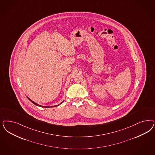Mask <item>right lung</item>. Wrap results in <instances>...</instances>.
I'll return each mask as SVG.
<instances>
[{
    "label": "right lung",
    "mask_w": 155,
    "mask_h": 155,
    "mask_svg": "<svg viewBox=\"0 0 155 155\" xmlns=\"http://www.w3.org/2000/svg\"><path fill=\"white\" fill-rule=\"evenodd\" d=\"M27 98H28V99H29V100H30V101L33 103V104H34L35 105H37V106H39V107H43V108H49V107H56V106L60 105V104H62V103H63V101H63L61 103H60V104H58V105H53V106H51V107H47V106H43V105H39V104H37V103H35L34 101H33L31 100V99H30L29 97H27Z\"/></svg>",
    "instance_id": "1"
}]
</instances>
